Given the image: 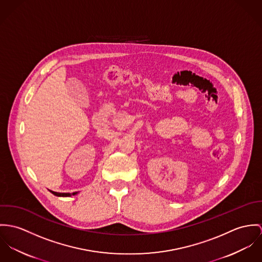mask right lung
<instances>
[{
    "label": "right lung",
    "mask_w": 262,
    "mask_h": 262,
    "mask_svg": "<svg viewBox=\"0 0 262 262\" xmlns=\"http://www.w3.org/2000/svg\"><path fill=\"white\" fill-rule=\"evenodd\" d=\"M51 192H52V194H54L55 196H58V197H70L71 195L77 194V192H74L72 194H70V193H57V192H53V191H51Z\"/></svg>",
    "instance_id": "right-lung-1"
}]
</instances>
